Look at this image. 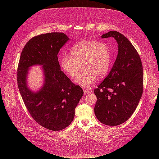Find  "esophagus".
I'll return each instance as SVG.
<instances>
[{
    "instance_id": "1",
    "label": "esophagus",
    "mask_w": 159,
    "mask_h": 159,
    "mask_svg": "<svg viewBox=\"0 0 159 159\" xmlns=\"http://www.w3.org/2000/svg\"><path fill=\"white\" fill-rule=\"evenodd\" d=\"M84 92L85 95H87V94H88L90 92V91L89 90H88V89H84Z\"/></svg>"
}]
</instances>
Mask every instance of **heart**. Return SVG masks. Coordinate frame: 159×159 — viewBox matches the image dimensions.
I'll use <instances>...</instances> for the list:
<instances>
[{
  "label": "heart",
  "instance_id": "obj_1",
  "mask_svg": "<svg viewBox=\"0 0 159 159\" xmlns=\"http://www.w3.org/2000/svg\"><path fill=\"white\" fill-rule=\"evenodd\" d=\"M111 54L109 48L103 42L88 40L77 42L71 48L70 56L63 55L60 59L61 70L70 78L78 75L80 66L84 71L77 77L75 83L88 88L103 78L109 70Z\"/></svg>",
  "mask_w": 159,
  "mask_h": 159
}]
</instances>
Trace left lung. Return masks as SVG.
<instances>
[{
  "label": "left lung",
  "instance_id": "8db88e82",
  "mask_svg": "<svg viewBox=\"0 0 159 159\" xmlns=\"http://www.w3.org/2000/svg\"><path fill=\"white\" fill-rule=\"evenodd\" d=\"M113 37L118 54L109 74L94 90L97 97L94 111L99 121L116 126L125 122L135 111L143 93V71L141 57L127 38L110 31L102 38Z\"/></svg>",
  "mask_w": 159,
  "mask_h": 159
}]
</instances>
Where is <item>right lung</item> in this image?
<instances>
[{"label":"right lung","mask_w":159,"mask_h":159,"mask_svg":"<svg viewBox=\"0 0 159 159\" xmlns=\"http://www.w3.org/2000/svg\"><path fill=\"white\" fill-rule=\"evenodd\" d=\"M70 40L62 32H51L33 37L22 51L17 70L19 91L32 118L51 131H60L73 121L75 109L83 96L80 85L72 83L61 70L57 54ZM43 66L45 81L34 93L27 87L30 67Z\"/></svg>","instance_id":"obj_1"}]
</instances>
